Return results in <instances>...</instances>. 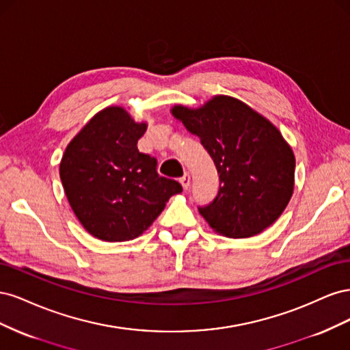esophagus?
Returning a JSON list of instances; mask_svg holds the SVG:
<instances>
[{"label": "esophagus", "mask_w": 350, "mask_h": 350, "mask_svg": "<svg viewBox=\"0 0 350 350\" xmlns=\"http://www.w3.org/2000/svg\"><path fill=\"white\" fill-rule=\"evenodd\" d=\"M179 183H181V185H183V188H184V189H188L189 183H191V176H189L188 174H185L181 179H179Z\"/></svg>", "instance_id": "1"}]
</instances>
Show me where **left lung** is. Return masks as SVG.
<instances>
[{
    "mask_svg": "<svg viewBox=\"0 0 350 350\" xmlns=\"http://www.w3.org/2000/svg\"><path fill=\"white\" fill-rule=\"evenodd\" d=\"M171 113L200 137L217 167L219 193L198 208L208 226L239 239L273 225L295 188V154L278 126L228 94H215L198 108L174 105Z\"/></svg>",
    "mask_w": 350,
    "mask_h": 350,
    "instance_id": "obj_1",
    "label": "left lung"
}]
</instances>
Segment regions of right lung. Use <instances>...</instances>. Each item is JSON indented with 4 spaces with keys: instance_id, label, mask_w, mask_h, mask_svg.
<instances>
[{
    "instance_id": "1",
    "label": "right lung",
    "mask_w": 350,
    "mask_h": 350,
    "mask_svg": "<svg viewBox=\"0 0 350 350\" xmlns=\"http://www.w3.org/2000/svg\"><path fill=\"white\" fill-rule=\"evenodd\" d=\"M147 122L122 107L103 108L72 137L59 163V178L74 215L105 242L140 237L174 194V179L159 176L156 159L140 153Z\"/></svg>"
}]
</instances>
